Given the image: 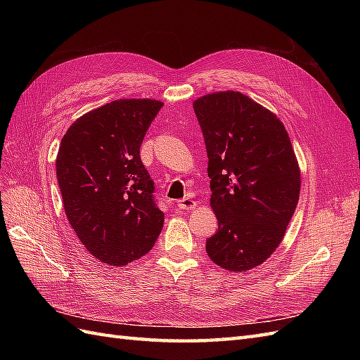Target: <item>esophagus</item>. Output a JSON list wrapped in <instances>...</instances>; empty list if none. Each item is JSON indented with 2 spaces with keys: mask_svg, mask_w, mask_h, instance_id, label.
<instances>
[{
  "mask_svg": "<svg viewBox=\"0 0 360 360\" xmlns=\"http://www.w3.org/2000/svg\"><path fill=\"white\" fill-rule=\"evenodd\" d=\"M179 209H181V210H192V209H195V207H197V202H195L192 198H183V200H180L179 201Z\"/></svg>",
  "mask_w": 360,
  "mask_h": 360,
  "instance_id": "34e87169",
  "label": "esophagus"
}]
</instances>
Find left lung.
<instances>
[{
	"mask_svg": "<svg viewBox=\"0 0 360 360\" xmlns=\"http://www.w3.org/2000/svg\"><path fill=\"white\" fill-rule=\"evenodd\" d=\"M193 111L209 158L217 231L205 243L219 267L243 274L275 252L300 195V168L284 123L240 91L198 97Z\"/></svg>",
	"mask_w": 360,
	"mask_h": 360,
	"instance_id": "8db88e82",
	"label": "left lung"
}]
</instances>
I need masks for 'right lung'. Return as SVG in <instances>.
<instances>
[{
    "instance_id": "1",
    "label": "right lung",
    "mask_w": 360,
    "mask_h": 360,
    "mask_svg": "<svg viewBox=\"0 0 360 360\" xmlns=\"http://www.w3.org/2000/svg\"><path fill=\"white\" fill-rule=\"evenodd\" d=\"M162 106L118 99L79 117L61 139L56 167L64 212L85 249L105 264L144 257L162 231L153 180L139 156Z\"/></svg>"
}]
</instances>
